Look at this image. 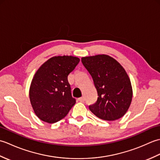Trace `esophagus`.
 <instances>
[{
    "label": "esophagus",
    "mask_w": 160,
    "mask_h": 160,
    "mask_svg": "<svg viewBox=\"0 0 160 160\" xmlns=\"http://www.w3.org/2000/svg\"><path fill=\"white\" fill-rule=\"evenodd\" d=\"M84 97H81V98H78V101H80V102H83L84 101Z\"/></svg>",
    "instance_id": "1"
}]
</instances>
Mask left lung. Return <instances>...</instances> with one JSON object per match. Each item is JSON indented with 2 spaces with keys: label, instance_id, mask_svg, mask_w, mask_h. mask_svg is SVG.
<instances>
[{
  "label": "left lung",
  "instance_id": "obj_1",
  "mask_svg": "<svg viewBox=\"0 0 160 160\" xmlns=\"http://www.w3.org/2000/svg\"><path fill=\"white\" fill-rule=\"evenodd\" d=\"M81 61L93 78L98 93L89 110L100 119L113 121L123 117L130 107L132 89L127 71L106 54L82 57Z\"/></svg>",
  "mask_w": 160,
  "mask_h": 160
}]
</instances>
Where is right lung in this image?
Wrapping results in <instances>:
<instances>
[{
    "label": "right lung",
    "instance_id": "right-lung-1",
    "mask_svg": "<svg viewBox=\"0 0 160 160\" xmlns=\"http://www.w3.org/2000/svg\"><path fill=\"white\" fill-rule=\"evenodd\" d=\"M80 62L73 56H53L36 71L29 87V100L36 116L53 124L66 116L76 100L67 77Z\"/></svg>",
    "mask_w": 160,
    "mask_h": 160
}]
</instances>
